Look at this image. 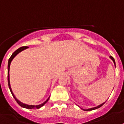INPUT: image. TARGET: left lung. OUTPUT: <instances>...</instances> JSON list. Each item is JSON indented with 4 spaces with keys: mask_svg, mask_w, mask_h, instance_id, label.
Listing matches in <instances>:
<instances>
[{
    "mask_svg": "<svg viewBox=\"0 0 124 124\" xmlns=\"http://www.w3.org/2000/svg\"><path fill=\"white\" fill-rule=\"evenodd\" d=\"M110 57V59H111V60H112L113 61V62H114L115 65V59H113V57H111V56H110V57ZM104 103H105V102H104V103H102V104H100V105L97 106V107L92 108H90V109H86V110H85V111H91V110H93V109H97V108H99L101 107V106H102L103 105V104H104Z\"/></svg>",
    "mask_w": 124,
    "mask_h": 124,
    "instance_id": "8db88e82",
    "label": "left lung"
}]
</instances>
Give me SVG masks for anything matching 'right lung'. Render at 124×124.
Returning <instances> with one entry per match:
<instances>
[{
	"instance_id": "1",
	"label": "right lung",
	"mask_w": 124,
	"mask_h": 124,
	"mask_svg": "<svg viewBox=\"0 0 124 124\" xmlns=\"http://www.w3.org/2000/svg\"><path fill=\"white\" fill-rule=\"evenodd\" d=\"M29 47L28 46H22V47H20V48H18V50H16V51H15L14 53L12 54V55L11 56V57L9 58V60H8V86H9V88L10 89V91H11V92L12 95H13V97L15 98V99L16 100V101L17 102V103L19 104V105L20 106H22V107L23 108H27V109H39V108H41L43 106L45 105V104H46V102H48V101L49 100V98L50 97H48V99H47V100L45 101V102H44L43 103V104H39V105H36V106H34V105H28V104H24V103H23V102H20V101H18V99H17L16 97H15V95H14V93H13V91H12L11 90V85H10V81H9V68H10V64H11V61L13 60V59L15 58V57L16 56V55H17V54H18L20 52H21L22 51H23V50H25V49H27V48H28Z\"/></svg>"
}]
</instances>
